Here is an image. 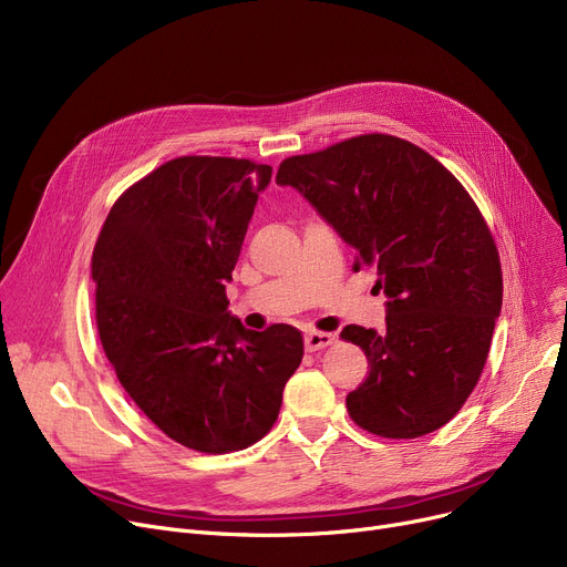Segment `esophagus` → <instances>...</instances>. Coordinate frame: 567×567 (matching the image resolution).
Returning <instances> with one entry per match:
<instances>
[{
	"instance_id": "34e87169",
	"label": "esophagus",
	"mask_w": 567,
	"mask_h": 567,
	"mask_svg": "<svg viewBox=\"0 0 567 567\" xmlns=\"http://www.w3.org/2000/svg\"><path fill=\"white\" fill-rule=\"evenodd\" d=\"M336 342L333 333H323V331H310L306 333V349L308 351H319L323 347H331Z\"/></svg>"
}]
</instances>
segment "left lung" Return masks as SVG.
Instances as JSON below:
<instances>
[{
    "label": "left lung",
    "instance_id": "obj_1",
    "mask_svg": "<svg viewBox=\"0 0 567 567\" xmlns=\"http://www.w3.org/2000/svg\"><path fill=\"white\" fill-rule=\"evenodd\" d=\"M293 186L377 266L389 299L385 331L347 326L370 377L347 395L351 421L383 439H415L449 423L478 383L503 301L494 236L457 178L421 146L368 133L285 158Z\"/></svg>",
    "mask_w": 567,
    "mask_h": 567
}]
</instances>
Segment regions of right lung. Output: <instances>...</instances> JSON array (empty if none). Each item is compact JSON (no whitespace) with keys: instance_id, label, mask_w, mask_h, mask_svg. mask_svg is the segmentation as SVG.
<instances>
[{"instance_id":"obj_1","label":"right lung","mask_w":567,"mask_h":567,"mask_svg":"<svg viewBox=\"0 0 567 567\" xmlns=\"http://www.w3.org/2000/svg\"><path fill=\"white\" fill-rule=\"evenodd\" d=\"M271 167L182 156L118 195L92 255L103 351L140 411L190 451H244L271 432L303 336L248 331L231 280Z\"/></svg>"}]
</instances>
